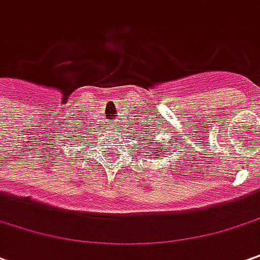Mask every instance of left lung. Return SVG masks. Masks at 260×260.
<instances>
[{"label": "left lung", "mask_w": 260, "mask_h": 260, "mask_svg": "<svg viewBox=\"0 0 260 260\" xmlns=\"http://www.w3.org/2000/svg\"><path fill=\"white\" fill-rule=\"evenodd\" d=\"M139 139H141V138H139ZM142 141H144V139H142ZM169 144H171V142H169ZM149 146H153V145H149ZM160 148H167V146L164 145V142H162L160 146H158V155H159V152H162V149H160ZM146 156H149V155H146Z\"/></svg>", "instance_id": "1"}]
</instances>
